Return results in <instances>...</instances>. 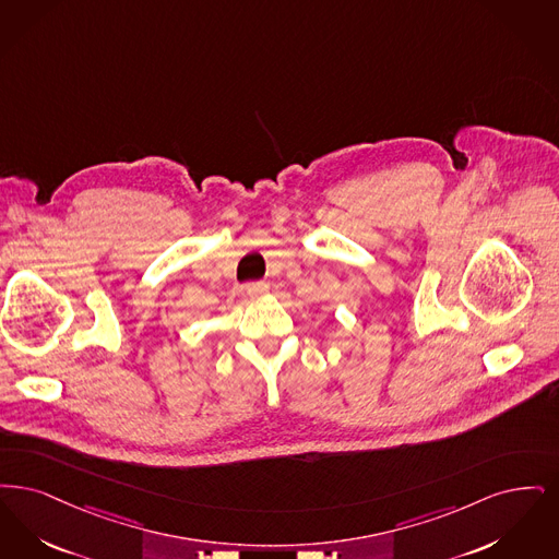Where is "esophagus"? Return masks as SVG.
Segmentation results:
<instances>
[{"instance_id":"esophagus-1","label":"esophagus","mask_w":559,"mask_h":559,"mask_svg":"<svg viewBox=\"0 0 559 559\" xmlns=\"http://www.w3.org/2000/svg\"><path fill=\"white\" fill-rule=\"evenodd\" d=\"M267 290V284H263V282H252V284H248V286H246V294H248V296H252V298L265 296Z\"/></svg>"}]
</instances>
